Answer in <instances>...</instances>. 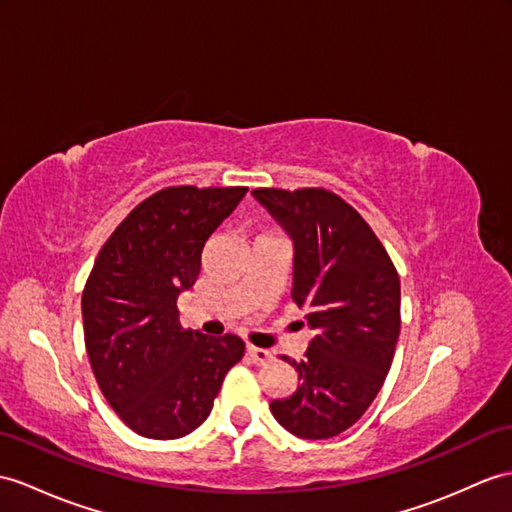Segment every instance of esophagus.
<instances>
[{
  "mask_svg": "<svg viewBox=\"0 0 512 512\" xmlns=\"http://www.w3.org/2000/svg\"><path fill=\"white\" fill-rule=\"evenodd\" d=\"M247 356H249V360H252L254 365H265V363H269V360L273 358L271 352L260 350V347H252V345L247 347Z\"/></svg>",
  "mask_w": 512,
  "mask_h": 512,
  "instance_id": "obj_1",
  "label": "esophagus"
}]
</instances>
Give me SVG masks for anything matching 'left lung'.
<instances>
[{
  "instance_id": "1",
  "label": "left lung",
  "mask_w": 512,
  "mask_h": 512,
  "mask_svg": "<svg viewBox=\"0 0 512 512\" xmlns=\"http://www.w3.org/2000/svg\"><path fill=\"white\" fill-rule=\"evenodd\" d=\"M295 243L291 299L315 330L293 365L299 386L271 413L299 439H332L376 400L400 336L402 286L384 245L334 191L256 189Z\"/></svg>"
}]
</instances>
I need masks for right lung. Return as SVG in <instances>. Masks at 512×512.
Wrapping results in <instances>:
<instances>
[{
  "label": "right lung",
  "instance_id": "add662e5",
  "mask_svg": "<svg viewBox=\"0 0 512 512\" xmlns=\"http://www.w3.org/2000/svg\"><path fill=\"white\" fill-rule=\"evenodd\" d=\"M247 186H165L99 249L82 291L84 343L99 391L136 434L169 441L202 426L245 345L184 330L178 295Z\"/></svg>",
  "mask_w": 512,
  "mask_h": 512
}]
</instances>
